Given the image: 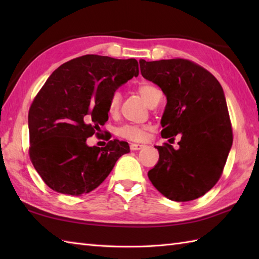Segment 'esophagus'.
<instances>
[{"label":"esophagus","mask_w":259,"mask_h":259,"mask_svg":"<svg viewBox=\"0 0 259 259\" xmlns=\"http://www.w3.org/2000/svg\"><path fill=\"white\" fill-rule=\"evenodd\" d=\"M145 147V145H140V144H131L130 145V149L131 150H140Z\"/></svg>","instance_id":"34e87169"}]
</instances>
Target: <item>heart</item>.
<instances>
[{"label": "heart", "mask_w": 259, "mask_h": 259, "mask_svg": "<svg viewBox=\"0 0 259 259\" xmlns=\"http://www.w3.org/2000/svg\"><path fill=\"white\" fill-rule=\"evenodd\" d=\"M137 90L140 93V96L145 99V100L150 103L152 98L155 97L156 93L159 91L156 87H153L149 83H140L137 87ZM121 102V93L119 91H114L111 97H110L109 104H108V111L110 114H115L119 110ZM149 133V126L145 124H133L126 123L120 125L115 130V134L119 137L126 140L131 141H142L148 137Z\"/></svg>", "instance_id": "1"}]
</instances>
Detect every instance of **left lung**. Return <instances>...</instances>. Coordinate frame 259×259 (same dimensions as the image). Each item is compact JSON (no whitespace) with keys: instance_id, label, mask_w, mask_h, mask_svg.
<instances>
[{"instance_id":"obj_1","label":"left lung","mask_w":259,"mask_h":259,"mask_svg":"<svg viewBox=\"0 0 259 259\" xmlns=\"http://www.w3.org/2000/svg\"><path fill=\"white\" fill-rule=\"evenodd\" d=\"M141 74L161 88L167 104L161 118V137L175 140L156 146L158 163L148 172L158 191L174 201L203 196L222 177L233 129L224 90L218 80L189 60H140Z\"/></svg>"}]
</instances>
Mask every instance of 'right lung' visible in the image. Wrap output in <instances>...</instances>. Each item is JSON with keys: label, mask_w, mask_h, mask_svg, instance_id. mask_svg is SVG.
<instances>
[{"label": "right lung", "mask_w": 259, "mask_h": 259, "mask_svg": "<svg viewBox=\"0 0 259 259\" xmlns=\"http://www.w3.org/2000/svg\"><path fill=\"white\" fill-rule=\"evenodd\" d=\"M138 74L136 59L87 54L60 65L49 76L29 110V155L52 190L88 194L130 151L125 141L110 140L99 148L88 146L87 138L108 121L112 93Z\"/></svg>", "instance_id": "add662e5"}]
</instances>
